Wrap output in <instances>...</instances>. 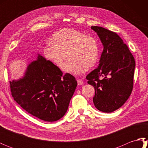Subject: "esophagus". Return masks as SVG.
Segmentation results:
<instances>
[{"label":"esophagus","mask_w":148,"mask_h":148,"mask_svg":"<svg viewBox=\"0 0 148 148\" xmlns=\"http://www.w3.org/2000/svg\"><path fill=\"white\" fill-rule=\"evenodd\" d=\"M77 81L78 85H82V84H83V81L81 79H77Z\"/></svg>","instance_id":"obj_1"}]
</instances>
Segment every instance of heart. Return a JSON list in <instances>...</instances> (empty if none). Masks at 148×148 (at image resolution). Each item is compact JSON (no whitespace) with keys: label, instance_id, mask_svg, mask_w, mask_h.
Segmentation results:
<instances>
[{"label":"heart","instance_id":"heart-1","mask_svg":"<svg viewBox=\"0 0 148 148\" xmlns=\"http://www.w3.org/2000/svg\"><path fill=\"white\" fill-rule=\"evenodd\" d=\"M44 53L46 58L65 72L79 75L85 68L93 67L98 61L99 51L96 40L93 37L73 29H63L56 32L46 46Z\"/></svg>","mask_w":148,"mask_h":148}]
</instances>
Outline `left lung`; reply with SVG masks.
Returning a JSON list of instances; mask_svg holds the SVG:
<instances>
[{
	"label": "left lung",
	"instance_id": "8db88e82",
	"mask_svg": "<svg viewBox=\"0 0 148 148\" xmlns=\"http://www.w3.org/2000/svg\"><path fill=\"white\" fill-rule=\"evenodd\" d=\"M103 46L97 69L87 75L88 83L95 88V108L111 112L124 104L132 92L136 62L126 44L117 34L101 27L92 26Z\"/></svg>",
	"mask_w": 148,
	"mask_h": 148
}]
</instances>
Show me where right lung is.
Listing matches in <instances>:
<instances>
[{
  "mask_svg": "<svg viewBox=\"0 0 148 148\" xmlns=\"http://www.w3.org/2000/svg\"><path fill=\"white\" fill-rule=\"evenodd\" d=\"M9 84L12 97L22 108L41 120L52 122L65 115L77 83L72 75H63L58 67L39 55L23 78Z\"/></svg>",
  "mask_w": 148,
  "mask_h": 148,
  "instance_id": "obj_1",
  "label": "right lung"
}]
</instances>
